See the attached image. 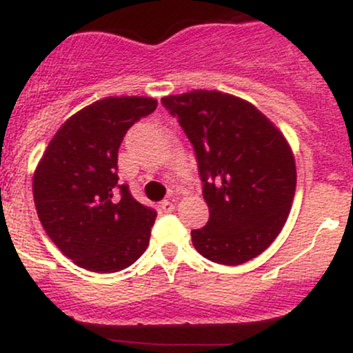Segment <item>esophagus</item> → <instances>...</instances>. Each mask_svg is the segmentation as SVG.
I'll list each match as a JSON object with an SVG mask.
<instances>
[{
  "instance_id": "34e87169",
  "label": "esophagus",
  "mask_w": 353,
  "mask_h": 353,
  "mask_svg": "<svg viewBox=\"0 0 353 353\" xmlns=\"http://www.w3.org/2000/svg\"><path fill=\"white\" fill-rule=\"evenodd\" d=\"M160 207H162V210H163V212H172L174 208H176V205H174V201L163 200L162 203H160Z\"/></svg>"
}]
</instances>
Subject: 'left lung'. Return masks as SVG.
Segmentation results:
<instances>
[{
	"instance_id": "obj_1",
	"label": "left lung",
	"mask_w": 353,
	"mask_h": 353,
	"mask_svg": "<svg viewBox=\"0 0 353 353\" xmlns=\"http://www.w3.org/2000/svg\"><path fill=\"white\" fill-rule=\"evenodd\" d=\"M196 153L210 217L191 231L196 252L222 265H239L281 232L296 188L288 139L250 101L221 91L163 97Z\"/></svg>"
}]
</instances>
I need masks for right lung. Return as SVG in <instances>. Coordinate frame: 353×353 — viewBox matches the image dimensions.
Wrapping results in <instances>:
<instances>
[{
    "label": "right lung",
    "instance_id": "1",
    "mask_svg": "<svg viewBox=\"0 0 353 353\" xmlns=\"http://www.w3.org/2000/svg\"><path fill=\"white\" fill-rule=\"evenodd\" d=\"M157 105L148 97H108L88 105L61 124L34 170L37 217L79 268L122 271L148 246L157 214L119 184L117 153L128 129Z\"/></svg>",
    "mask_w": 353,
    "mask_h": 353
}]
</instances>
